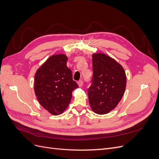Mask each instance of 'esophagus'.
<instances>
[{
    "label": "esophagus",
    "instance_id": "1",
    "mask_svg": "<svg viewBox=\"0 0 159 159\" xmlns=\"http://www.w3.org/2000/svg\"><path fill=\"white\" fill-rule=\"evenodd\" d=\"M83 84H84V82H83L82 80H80L78 82V84L79 87H81V86L83 85Z\"/></svg>",
    "mask_w": 159,
    "mask_h": 159
}]
</instances>
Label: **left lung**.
I'll return each mask as SVG.
<instances>
[{
	"label": "left lung",
	"mask_w": 159,
	"mask_h": 159,
	"mask_svg": "<svg viewBox=\"0 0 159 159\" xmlns=\"http://www.w3.org/2000/svg\"><path fill=\"white\" fill-rule=\"evenodd\" d=\"M93 78L88 98L93 111L99 115L109 113L121 100L127 77L123 66L103 53L92 54Z\"/></svg>",
	"instance_id": "left-lung-1"
}]
</instances>
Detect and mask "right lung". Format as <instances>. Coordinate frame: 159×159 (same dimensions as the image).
I'll return each mask as SVG.
<instances>
[{
    "mask_svg": "<svg viewBox=\"0 0 159 159\" xmlns=\"http://www.w3.org/2000/svg\"><path fill=\"white\" fill-rule=\"evenodd\" d=\"M68 57L64 54L50 56L34 76V92L42 106L50 113L58 115L68 107L72 91L78 88L67 66Z\"/></svg>",
    "mask_w": 159,
    "mask_h": 159,
    "instance_id": "right-lung-1",
    "label": "right lung"
}]
</instances>
